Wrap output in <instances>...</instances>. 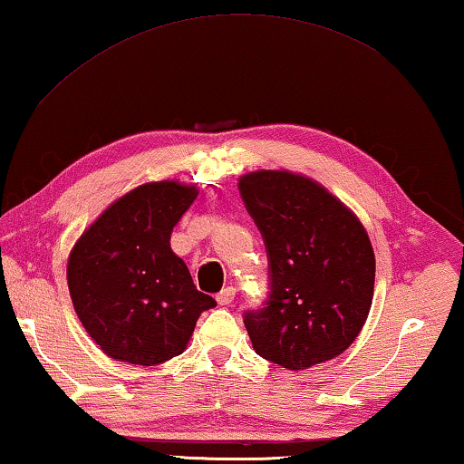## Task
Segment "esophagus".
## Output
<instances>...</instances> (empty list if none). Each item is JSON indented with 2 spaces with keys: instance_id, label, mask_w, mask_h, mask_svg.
I'll return each instance as SVG.
<instances>
[{
  "instance_id": "obj_1",
  "label": "esophagus",
  "mask_w": 464,
  "mask_h": 464,
  "mask_svg": "<svg viewBox=\"0 0 464 464\" xmlns=\"http://www.w3.org/2000/svg\"><path fill=\"white\" fill-rule=\"evenodd\" d=\"M233 298H235V288L233 286H227V288L221 290V293L217 295V303L223 304V307H227V304L233 303Z\"/></svg>"
}]
</instances>
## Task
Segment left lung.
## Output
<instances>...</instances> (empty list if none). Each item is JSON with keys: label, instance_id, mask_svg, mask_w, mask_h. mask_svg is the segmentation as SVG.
<instances>
[{"label": "left lung", "instance_id": "1", "mask_svg": "<svg viewBox=\"0 0 464 464\" xmlns=\"http://www.w3.org/2000/svg\"><path fill=\"white\" fill-rule=\"evenodd\" d=\"M270 262V296L247 311L254 350L304 371L348 350L374 295V251L360 218L315 179L288 169L239 178Z\"/></svg>", "mask_w": 464, "mask_h": 464}]
</instances>
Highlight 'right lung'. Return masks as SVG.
Returning a JSON list of instances; mask_svg holds the SVG:
<instances>
[{"instance_id":"1","label":"right lung","mask_w":464,"mask_h":464,"mask_svg":"<svg viewBox=\"0 0 464 464\" xmlns=\"http://www.w3.org/2000/svg\"><path fill=\"white\" fill-rule=\"evenodd\" d=\"M196 196L198 188L178 179L137 186L75 241L67 260L73 309L112 360L153 366L182 354L200 313L217 307L169 246Z\"/></svg>"}]
</instances>
